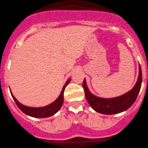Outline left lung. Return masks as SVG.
<instances>
[{
  "instance_id": "1",
  "label": "left lung",
  "mask_w": 148,
  "mask_h": 148,
  "mask_svg": "<svg viewBox=\"0 0 148 148\" xmlns=\"http://www.w3.org/2000/svg\"><path fill=\"white\" fill-rule=\"evenodd\" d=\"M142 79L141 67L139 65L138 79L134 86L126 94L114 98H102L94 95L88 89L85 78L83 82V88L85 92L86 99L94 110L105 115H112L123 112L133 105L140 91Z\"/></svg>"
}]
</instances>
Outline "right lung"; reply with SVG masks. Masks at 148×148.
Masks as SVG:
<instances>
[{
    "label": "right lung",
    "mask_w": 148,
    "mask_h": 148,
    "mask_svg": "<svg viewBox=\"0 0 148 148\" xmlns=\"http://www.w3.org/2000/svg\"><path fill=\"white\" fill-rule=\"evenodd\" d=\"M70 78H69V79L66 81L65 84L64 85L62 90L61 93H60V96L58 97V98H57L55 101H54L52 103L49 104V105H46V106L40 107V108H32V107L25 106V105H22L20 102H18L17 99L14 97V96L12 94L11 90H10V91H11L12 97H13L14 102H16L18 108H19L24 113L29 115V116H31V117L34 118H48L51 116V115H54L55 113H57V112L60 110L61 107L62 106L63 102H64V88L67 86V84L70 83Z\"/></svg>",
    "instance_id": "1"
}]
</instances>
